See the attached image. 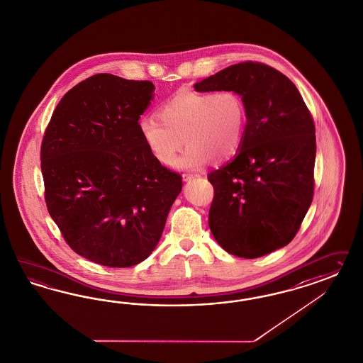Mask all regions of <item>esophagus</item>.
<instances>
[{
	"mask_svg": "<svg viewBox=\"0 0 363 363\" xmlns=\"http://www.w3.org/2000/svg\"><path fill=\"white\" fill-rule=\"evenodd\" d=\"M184 181H190V179H193V178H196L198 177V174H191V173H185L184 174Z\"/></svg>",
	"mask_w": 363,
	"mask_h": 363,
	"instance_id": "1",
	"label": "esophagus"
}]
</instances>
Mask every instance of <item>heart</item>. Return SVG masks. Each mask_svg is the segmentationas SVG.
Instances as JSON below:
<instances>
[{
    "mask_svg": "<svg viewBox=\"0 0 363 363\" xmlns=\"http://www.w3.org/2000/svg\"><path fill=\"white\" fill-rule=\"evenodd\" d=\"M247 110L241 94L231 89L196 91L182 88L160 106L158 117L138 123L143 143L164 165H173L186 141L178 166L194 169L210 158L226 161L240 152Z\"/></svg>",
    "mask_w": 363,
    "mask_h": 363,
    "instance_id": "obj_1",
    "label": "heart"
}]
</instances>
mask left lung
Here are the masks:
<instances>
[{
    "mask_svg": "<svg viewBox=\"0 0 363 363\" xmlns=\"http://www.w3.org/2000/svg\"><path fill=\"white\" fill-rule=\"evenodd\" d=\"M231 89L246 104L241 150L209 173V226L235 257L258 258L296 237L314 196L315 126L296 85L272 66L245 61L194 85Z\"/></svg>",
    "mask_w": 363,
    "mask_h": 363,
    "instance_id": "8db88e82",
    "label": "left lung"
}]
</instances>
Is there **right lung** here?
<instances>
[{
  "label": "right lung",
  "mask_w": 363,
  "mask_h": 363,
  "mask_svg": "<svg viewBox=\"0 0 363 363\" xmlns=\"http://www.w3.org/2000/svg\"><path fill=\"white\" fill-rule=\"evenodd\" d=\"M154 85L99 73L58 102L41 143L45 202L72 250L130 267L160 241L182 189L143 143L138 120Z\"/></svg>",
  "instance_id": "add662e5"
}]
</instances>
